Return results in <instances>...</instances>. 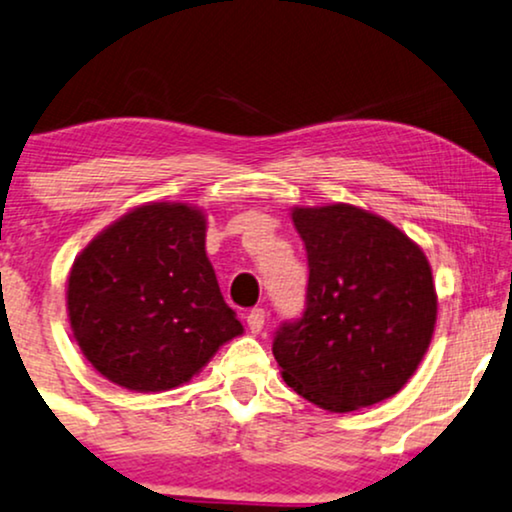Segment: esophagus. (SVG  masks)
<instances>
[{"instance_id":"34e87169","label":"esophagus","mask_w":512,"mask_h":512,"mask_svg":"<svg viewBox=\"0 0 512 512\" xmlns=\"http://www.w3.org/2000/svg\"><path fill=\"white\" fill-rule=\"evenodd\" d=\"M245 319H248V328H250V333H260L262 328H264V319H267V314H264V309H260V307H255V309H250V314L245 316Z\"/></svg>"}]
</instances>
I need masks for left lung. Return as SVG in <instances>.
I'll return each instance as SVG.
<instances>
[{
    "label": "left lung",
    "instance_id": "obj_1",
    "mask_svg": "<svg viewBox=\"0 0 512 512\" xmlns=\"http://www.w3.org/2000/svg\"><path fill=\"white\" fill-rule=\"evenodd\" d=\"M307 250L302 319L274 338L288 387L319 409L349 413L397 394L437 323L432 267L399 226L349 203L293 205Z\"/></svg>",
    "mask_w": 512,
    "mask_h": 512
}]
</instances>
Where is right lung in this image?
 Returning a JSON list of instances; mask_svg holds the SVG:
<instances>
[{
    "mask_svg": "<svg viewBox=\"0 0 512 512\" xmlns=\"http://www.w3.org/2000/svg\"><path fill=\"white\" fill-rule=\"evenodd\" d=\"M208 212L151 200L99 231L68 271L73 338L96 373L132 392L189 383L243 335L205 252Z\"/></svg>",
    "mask_w": 512,
    "mask_h": 512,
    "instance_id": "1",
    "label": "right lung"
}]
</instances>
